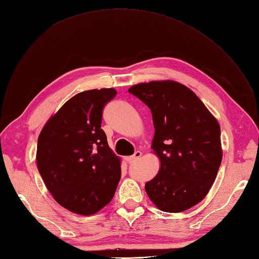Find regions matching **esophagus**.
Listing matches in <instances>:
<instances>
[{"label": "esophagus", "instance_id": "esophagus-1", "mask_svg": "<svg viewBox=\"0 0 259 259\" xmlns=\"http://www.w3.org/2000/svg\"><path fill=\"white\" fill-rule=\"evenodd\" d=\"M141 156H142V152L139 151V150H137V151H135V153H134L133 156L126 157V161H128L129 163H133V162L138 160V159H139Z\"/></svg>", "mask_w": 259, "mask_h": 259}]
</instances>
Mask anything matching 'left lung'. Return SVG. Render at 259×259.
<instances>
[{
	"mask_svg": "<svg viewBox=\"0 0 259 259\" xmlns=\"http://www.w3.org/2000/svg\"><path fill=\"white\" fill-rule=\"evenodd\" d=\"M152 113V149L160 171L145 185L147 195L166 212H180L200 202L221 167V126L188 88L175 81H152L129 89Z\"/></svg>",
	"mask_w": 259,
	"mask_h": 259,
	"instance_id": "obj_1",
	"label": "left lung"
}]
</instances>
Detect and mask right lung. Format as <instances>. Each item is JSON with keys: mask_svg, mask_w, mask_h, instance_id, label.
<instances>
[{"mask_svg": "<svg viewBox=\"0 0 259 259\" xmlns=\"http://www.w3.org/2000/svg\"><path fill=\"white\" fill-rule=\"evenodd\" d=\"M114 89L81 92L48 121L37 139L36 163L48 190L68 210L89 216L111 201L121 178L119 158L101 129Z\"/></svg>", "mask_w": 259, "mask_h": 259, "instance_id": "right-lung-1", "label": "right lung"}]
</instances>
